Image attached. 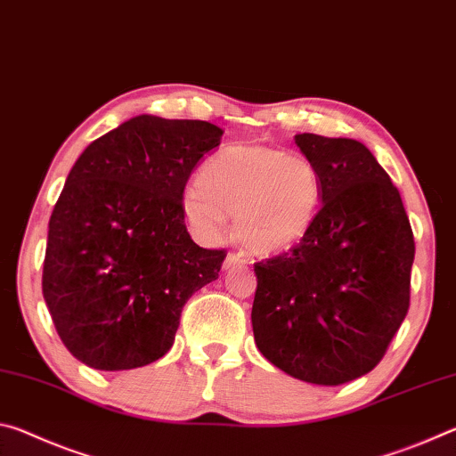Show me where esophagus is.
<instances>
[{"label":"esophagus","mask_w":456,"mask_h":456,"mask_svg":"<svg viewBox=\"0 0 456 456\" xmlns=\"http://www.w3.org/2000/svg\"><path fill=\"white\" fill-rule=\"evenodd\" d=\"M245 264H247V257L243 256V253L229 251L227 257H225V264H223V267L231 269V267H239V265H245Z\"/></svg>","instance_id":"esophagus-1"}]
</instances>
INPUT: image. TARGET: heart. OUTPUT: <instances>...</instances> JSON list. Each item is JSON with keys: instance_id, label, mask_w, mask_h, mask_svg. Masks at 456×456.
Wrapping results in <instances>:
<instances>
[{"instance_id": "heart-1", "label": "heart", "mask_w": 456, "mask_h": 456, "mask_svg": "<svg viewBox=\"0 0 456 456\" xmlns=\"http://www.w3.org/2000/svg\"><path fill=\"white\" fill-rule=\"evenodd\" d=\"M323 181L310 159L264 144L223 149L183 192V213L205 241H219L235 217L253 256H280L304 241L318 219Z\"/></svg>"}]
</instances>
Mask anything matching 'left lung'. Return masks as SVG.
Here are the masks:
<instances>
[{
	"mask_svg": "<svg viewBox=\"0 0 456 456\" xmlns=\"http://www.w3.org/2000/svg\"><path fill=\"white\" fill-rule=\"evenodd\" d=\"M296 144L322 175V207L304 241L253 265V336L285 374L338 386L374 370L404 322L414 235L364 144L310 133Z\"/></svg>",
	"mask_w": 456,
	"mask_h": 456,
	"instance_id": "8db88e82",
	"label": "left lung"
}]
</instances>
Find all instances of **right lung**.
Returning <instances> with one entry per match:
<instances>
[{
	"mask_svg": "<svg viewBox=\"0 0 456 456\" xmlns=\"http://www.w3.org/2000/svg\"><path fill=\"white\" fill-rule=\"evenodd\" d=\"M223 130L141 117L76 160L50 217L42 293L74 358L130 370L171 350L189 297L217 280L225 249L192 241L183 192Z\"/></svg>",
	"mask_w": 456,
	"mask_h": 456,
	"instance_id": "obj_1",
	"label": "right lung"
}]
</instances>
